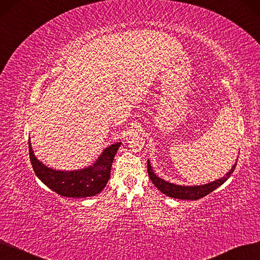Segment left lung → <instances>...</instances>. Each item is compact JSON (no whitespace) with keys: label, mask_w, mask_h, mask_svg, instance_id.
Instances as JSON below:
<instances>
[{"label":"left lung","mask_w":260,"mask_h":260,"mask_svg":"<svg viewBox=\"0 0 260 260\" xmlns=\"http://www.w3.org/2000/svg\"><path fill=\"white\" fill-rule=\"evenodd\" d=\"M236 163L232 168V170L226 174L225 177L210 182L208 184H204V185H194V186H184V185H177V184H173L168 181H164L163 179L157 177L152 172V169L150 166L149 161L147 162V172L149 175V178L152 181V183L157 186V188L165 195H168L170 197H173V199H179V200H190V201H197L202 199V197L208 195L212 191H214L216 188H219L220 185H222L228 178L231 177L232 174L234 173L236 169Z\"/></svg>","instance_id":"8db88e82"}]
</instances>
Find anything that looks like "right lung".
Wrapping results in <instances>:
<instances>
[{"label": "right lung", "mask_w": 260, "mask_h": 260, "mask_svg": "<svg viewBox=\"0 0 260 260\" xmlns=\"http://www.w3.org/2000/svg\"><path fill=\"white\" fill-rule=\"evenodd\" d=\"M120 144L117 143L108 147L94 166L72 172L55 171L40 163L35 158L29 141L28 153L36 176L52 191L66 197H89L100 193L107 185L111 176L112 163Z\"/></svg>", "instance_id": "add662e5"}]
</instances>
